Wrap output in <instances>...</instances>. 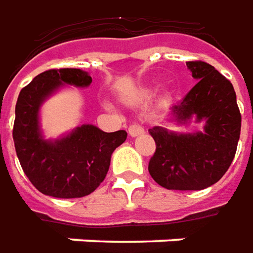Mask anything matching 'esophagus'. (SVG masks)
Masks as SVG:
<instances>
[{"label": "esophagus", "instance_id": "esophagus-1", "mask_svg": "<svg viewBox=\"0 0 253 253\" xmlns=\"http://www.w3.org/2000/svg\"><path fill=\"white\" fill-rule=\"evenodd\" d=\"M128 133H129V136H132V137H136V136L143 135V133H144V128H143L141 125H139V124H132L129 128H128Z\"/></svg>", "mask_w": 253, "mask_h": 253}]
</instances>
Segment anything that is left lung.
Segmentation results:
<instances>
[{
    "instance_id": "obj_1",
    "label": "left lung",
    "mask_w": 253,
    "mask_h": 253,
    "mask_svg": "<svg viewBox=\"0 0 253 253\" xmlns=\"http://www.w3.org/2000/svg\"><path fill=\"white\" fill-rule=\"evenodd\" d=\"M198 80L185 98L171 106V120L204 123L202 132L178 133L154 126L148 130L157 150L148 171L161 187L177 191H200L221 180L232 164L241 130V114L232 83L203 61H188Z\"/></svg>"
}]
</instances>
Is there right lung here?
Here are the masks:
<instances>
[{"label":"right lung","instance_id":"obj_1","mask_svg":"<svg viewBox=\"0 0 253 253\" xmlns=\"http://www.w3.org/2000/svg\"><path fill=\"white\" fill-rule=\"evenodd\" d=\"M91 82L82 69H50L19 94L13 124L16 154L28 180L43 195L73 199L94 192L106 177L113 151L126 139L125 130L107 133L91 124L55 140L43 139L39 126L42 103L65 84L88 87Z\"/></svg>","mask_w":253,"mask_h":253}]
</instances>
